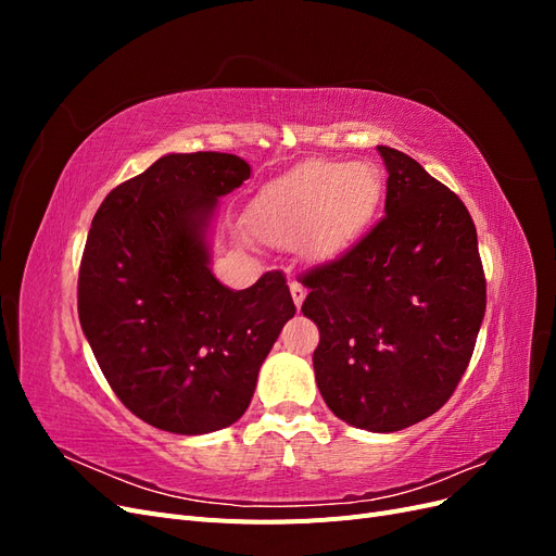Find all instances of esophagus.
I'll return each instance as SVG.
<instances>
[{"label": "esophagus", "instance_id": "obj_1", "mask_svg": "<svg viewBox=\"0 0 556 556\" xmlns=\"http://www.w3.org/2000/svg\"><path fill=\"white\" fill-rule=\"evenodd\" d=\"M290 292H292V299H294V306H296V308H301V304H304V299H306L304 285L296 282V280H292V282H290Z\"/></svg>", "mask_w": 556, "mask_h": 556}]
</instances>
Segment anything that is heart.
<instances>
[{"mask_svg": "<svg viewBox=\"0 0 556 556\" xmlns=\"http://www.w3.org/2000/svg\"><path fill=\"white\" fill-rule=\"evenodd\" d=\"M382 199V176L368 162L308 160L266 182L248 220L262 239L304 243L317 260L339 257L371 225Z\"/></svg>", "mask_w": 556, "mask_h": 556, "instance_id": "heart-1", "label": "heart"}]
</instances>
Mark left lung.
I'll return each instance as SVG.
<instances>
[{"instance_id":"obj_1","label":"left lung","mask_w":556,"mask_h":556,"mask_svg":"<svg viewBox=\"0 0 556 556\" xmlns=\"http://www.w3.org/2000/svg\"><path fill=\"white\" fill-rule=\"evenodd\" d=\"M387 166L384 217L339 260L304 276L301 313L319 329L315 380L331 413L366 431L422 422L473 355L486 280L464 201L401 150Z\"/></svg>"}]
</instances>
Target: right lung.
I'll return each mask as SVG.
<instances>
[{"label": "right lung", "instance_id": "obj_1", "mask_svg": "<svg viewBox=\"0 0 556 556\" xmlns=\"http://www.w3.org/2000/svg\"><path fill=\"white\" fill-rule=\"evenodd\" d=\"M248 178L237 155H164L111 190L92 217L80 327L123 406L162 431L197 435L237 422L296 311L280 271L233 292L208 268L217 199Z\"/></svg>", "mask_w": 556, "mask_h": 556}]
</instances>
